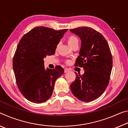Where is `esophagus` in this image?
<instances>
[{
  "label": "esophagus",
  "mask_w": 128,
  "mask_h": 128,
  "mask_svg": "<svg viewBox=\"0 0 128 128\" xmlns=\"http://www.w3.org/2000/svg\"><path fill=\"white\" fill-rule=\"evenodd\" d=\"M69 71V69L68 68H65L64 69V72L65 73H66V72H68Z\"/></svg>",
  "instance_id": "1"
}]
</instances>
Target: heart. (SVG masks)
<instances>
[{
    "instance_id": "b5f03b06",
    "label": "heart",
    "mask_w": 128,
    "mask_h": 128,
    "mask_svg": "<svg viewBox=\"0 0 128 128\" xmlns=\"http://www.w3.org/2000/svg\"><path fill=\"white\" fill-rule=\"evenodd\" d=\"M66 42L69 44V46L70 47H72L73 45H74L76 44H78L79 40H78V38L76 36H75L74 35H73V34H71V35H69V36H67ZM58 47H59V44L57 45L56 48H58ZM66 64H69L70 63V60H66Z\"/></svg>"
}]
</instances>
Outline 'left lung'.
I'll return each instance as SVG.
<instances>
[{
    "label": "left lung",
    "instance_id": "8db88e82",
    "mask_svg": "<svg viewBox=\"0 0 128 128\" xmlns=\"http://www.w3.org/2000/svg\"><path fill=\"white\" fill-rule=\"evenodd\" d=\"M70 30L81 40L74 66L85 70L82 75L75 73L70 89L79 100L93 101L101 96L109 84L113 64L111 50L102 34L94 29L83 26Z\"/></svg>",
    "mask_w": 128,
    "mask_h": 128
}]
</instances>
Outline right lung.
<instances>
[{"mask_svg":"<svg viewBox=\"0 0 128 128\" xmlns=\"http://www.w3.org/2000/svg\"><path fill=\"white\" fill-rule=\"evenodd\" d=\"M67 30L37 26L19 41L13 58V68L19 90L30 102L42 103L48 100L52 94L55 81L64 73L60 66L44 70L43 58L54 55Z\"/></svg>","mask_w":128,"mask_h":128,"instance_id":"obj_1","label":"right lung"}]
</instances>
